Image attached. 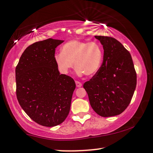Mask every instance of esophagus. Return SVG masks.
<instances>
[{
  "instance_id": "obj_1",
  "label": "esophagus",
  "mask_w": 153,
  "mask_h": 153,
  "mask_svg": "<svg viewBox=\"0 0 153 153\" xmlns=\"http://www.w3.org/2000/svg\"><path fill=\"white\" fill-rule=\"evenodd\" d=\"M76 84L77 87H81L82 85L80 82H79V81H76Z\"/></svg>"
}]
</instances>
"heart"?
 <instances>
[{"instance_id":"obj_1","label":"heart","mask_w":153,"mask_h":153,"mask_svg":"<svg viewBox=\"0 0 153 153\" xmlns=\"http://www.w3.org/2000/svg\"><path fill=\"white\" fill-rule=\"evenodd\" d=\"M103 59V49L95 41L71 40L65 44L61 53L55 56V62L62 74H69L74 62L78 76H93L98 71Z\"/></svg>"}]
</instances>
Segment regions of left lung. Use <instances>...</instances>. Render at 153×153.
<instances>
[{
  "instance_id": "left-lung-1",
  "label": "left lung",
  "mask_w": 153,
  "mask_h": 153,
  "mask_svg": "<svg viewBox=\"0 0 153 153\" xmlns=\"http://www.w3.org/2000/svg\"><path fill=\"white\" fill-rule=\"evenodd\" d=\"M95 38L103 45V62L83 87L97 114L104 117L120 115L129 105L136 88L137 74L133 59L115 38L102 36Z\"/></svg>"
}]
</instances>
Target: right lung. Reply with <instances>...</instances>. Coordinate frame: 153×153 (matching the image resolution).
I'll return each instance as SVG.
<instances>
[{"instance_id": "obj_1", "label": "right lung", "mask_w": 153, "mask_h": 153, "mask_svg": "<svg viewBox=\"0 0 153 153\" xmlns=\"http://www.w3.org/2000/svg\"><path fill=\"white\" fill-rule=\"evenodd\" d=\"M63 42L49 38L29 45L16 67L18 101L27 115L43 126L65 120L76 88L74 79L60 75L55 62L56 48Z\"/></svg>"}]
</instances>
